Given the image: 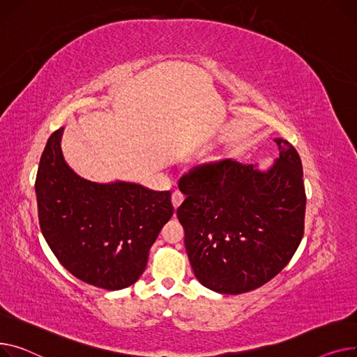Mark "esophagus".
Returning a JSON list of instances; mask_svg holds the SVG:
<instances>
[{"instance_id":"1","label":"esophagus","mask_w":357,"mask_h":357,"mask_svg":"<svg viewBox=\"0 0 357 357\" xmlns=\"http://www.w3.org/2000/svg\"><path fill=\"white\" fill-rule=\"evenodd\" d=\"M183 200H184V195L181 193V192H178V190H176L173 195H172V202H173V206H174V208H177L181 203H183Z\"/></svg>"}]
</instances>
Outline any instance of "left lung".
I'll return each mask as SVG.
<instances>
[{
  "instance_id": "obj_1",
  "label": "left lung",
  "mask_w": 357,
  "mask_h": 357,
  "mask_svg": "<svg viewBox=\"0 0 357 357\" xmlns=\"http://www.w3.org/2000/svg\"><path fill=\"white\" fill-rule=\"evenodd\" d=\"M268 172L230 160L183 174L177 208L195 277L220 294H242L285 268L303 239L305 190L297 150L277 138Z\"/></svg>"
}]
</instances>
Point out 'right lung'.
I'll use <instances>...</instances> for the list:
<instances>
[{
  "label": "right lung",
  "instance_id": "add662e5",
  "mask_svg": "<svg viewBox=\"0 0 357 357\" xmlns=\"http://www.w3.org/2000/svg\"><path fill=\"white\" fill-rule=\"evenodd\" d=\"M61 132L50 135L36 177L41 232L77 280L109 291L127 288L142 275L151 245L173 216L172 193L79 177L63 158Z\"/></svg>",
  "mask_w": 357,
  "mask_h": 357
}]
</instances>
